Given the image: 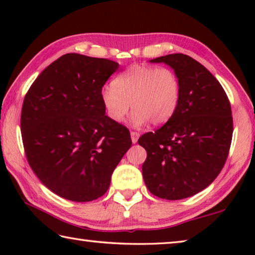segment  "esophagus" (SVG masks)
I'll use <instances>...</instances> for the list:
<instances>
[{
  "label": "esophagus",
  "mask_w": 255,
  "mask_h": 255,
  "mask_svg": "<svg viewBox=\"0 0 255 255\" xmlns=\"http://www.w3.org/2000/svg\"><path fill=\"white\" fill-rule=\"evenodd\" d=\"M130 136H131L132 144H136L137 140H138V138H139V133L136 132V131H131V132H130Z\"/></svg>",
  "instance_id": "obj_1"
}]
</instances>
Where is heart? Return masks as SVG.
I'll list each match as a JSON object with an SVG mask.
<instances>
[{"mask_svg": "<svg viewBox=\"0 0 255 255\" xmlns=\"http://www.w3.org/2000/svg\"><path fill=\"white\" fill-rule=\"evenodd\" d=\"M181 97L178 75L170 68L132 65L101 91L107 114L116 123L126 118L129 109L132 126H161L173 117Z\"/></svg>", "mask_w": 255, "mask_h": 255, "instance_id": "b5f03b06", "label": "heart"}]
</instances>
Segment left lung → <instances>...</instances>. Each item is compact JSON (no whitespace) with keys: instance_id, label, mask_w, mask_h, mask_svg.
Returning a JSON list of instances; mask_svg holds the SVG:
<instances>
[{"instance_id":"obj_1","label":"left lung","mask_w":255,"mask_h":255,"mask_svg":"<svg viewBox=\"0 0 255 255\" xmlns=\"http://www.w3.org/2000/svg\"><path fill=\"white\" fill-rule=\"evenodd\" d=\"M173 68L180 102L169 122L139 137L146 149L145 184L154 196L180 200L202 191L221 173L233 136L231 103L216 77L188 55L150 60Z\"/></svg>"}]
</instances>
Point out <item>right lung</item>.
I'll return each instance as SVG.
<instances>
[{
	"instance_id": "add662e5",
	"label": "right lung",
	"mask_w": 255,
	"mask_h": 255,
	"mask_svg": "<svg viewBox=\"0 0 255 255\" xmlns=\"http://www.w3.org/2000/svg\"><path fill=\"white\" fill-rule=\"evenodd\" d=\"M119 64L66 54L47 66L25 94L21 132L28 163L50 191L86 202L105 195L130 148L128 129L106 116L102 86Z\"/></svg>"
}]
</instances>
